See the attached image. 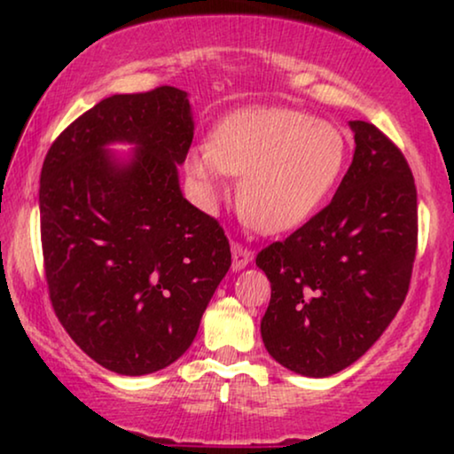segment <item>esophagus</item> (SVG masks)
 I'll use <instances>...</instances> for the list:
<instances>
[{"label": "esophagus", "mask_w": 454, "mask_h": 454, "mask_svg": "<svg viewBox=\"0 0 454 454\" xmlns=\"http://www.w3.org/2000/svg\"><path fill=\"white\" fill-rule=\"evenodd\" d=\"M252 258H254V254L247 250V247L239 246V244H233L231 246V269L235 272L241 270V269H246V266L252 262Z\"/></svg>", "instance_id": "34e87169"}]
</instances>
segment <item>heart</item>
Wrapping results in <instances>:
<instances>
[{"mask_svg":"<svg viewBox=\"0 0 454 454\" xmlns=\"http://www.w3.org/2000/svg\"><path fill=\"white\" fill-rule=\"evenodd\" d=\"M347 142L333 123L297 109H250L216 123L210 145L194 146L185 171L204 204L241 177V208L266 233L300 227L333 190L345 165Z\"/></svg>","mask_w":454,"mask_h":454,"instance_id":"heart-1","label":"heart"}]
</instances>
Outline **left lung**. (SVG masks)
Returning a JSON list of instances; mask_svg holds the SVG:
<instances>
[{
  "mask_svg": "<svg viewBox=\"0 0 454 454\" xmlns=\"http://www.w3.org/2000/svg\"><path fill=\"white\" fill-rule=\"evenodd\" d=\"M356 153L337 194L256 256L270 281L266 351L295 374L356 364L405 301L418 247V192L405 157L376 126L349 121Z\"/></svg>",
  "mask_w": 454,
  "mask_h": 454,
  "instance_id": "8db88e82",
  "label": "left lung"
}]
</instances>
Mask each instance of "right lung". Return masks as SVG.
I'll list each match as a JSON object with an SVG mask.
<instances>
[{
  "mask_svg": "<svg viewBox=\"0 0 454 454\" xmlns=\"http://www.w3.org/2000/svg\"><path fill=\"white\" fill-rule=\"evenodd\" d=\"M192 138L188 92L159 86L103 98L43 163L49 297L74 343L115 374H153L182 357L231 266L219 223L179 188Z\"/></svg>",
  "mask_w": 454,
  "mask_h": 454,
  "instance_id": "obj_1",
  "label": "right lung"
}]
</instances>
